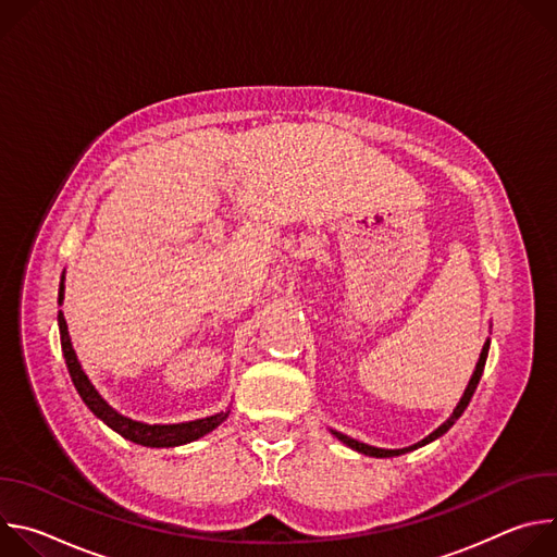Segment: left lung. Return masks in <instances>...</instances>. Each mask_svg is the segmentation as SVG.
<instances>
[{"mask_svg": "<svg viewBox=\"0 0 557 557\" xmlns=\"http://www.w3.org/2000/svg\"><path fill=\"white\" fill-rule=\"evenodd\" d=\"M487 352H490V339H487L485 346H483L481 359H479V363H475V370H473V374H471V379H469V383H467V387H465V394H462V399L458 401L456 410L451 412V417H449L443 425H438V428H436L430 436H425L423 441H419V443H414V445H410V447H404V449H381V447H372V445H366V443H361V441H355V438H350V436H346V434H342V432H335V430H333V434H335L342 443H346L348 447H352V449H357V451H361V454H366V456H374V458L401 456V454H408V451H412V449H419V447H423V445L436 441V438L443 436V434L462 417V412L467 410V406H469V401H471V396H473L475 387H479V381H481V376H483L485 361H487Z\"/></svg>", "mask_w": 557, "mask_h": 557, "instance_id": "1", "label": "left lung"}]
</instances>
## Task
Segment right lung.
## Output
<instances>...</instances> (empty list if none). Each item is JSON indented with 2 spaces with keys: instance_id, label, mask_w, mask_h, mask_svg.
<instances>
[{
  "instance_id": "add662e5",
  "label": "right lung",
  "mask_w": 557,
  "mask_h": 557,
  "mask_svg": "<svg viewBox=\"0 0 557 557\" xmlns=\"http://www.w3.org/2000/svg\"><path fill=\"white\" fill-rule=\"evenodd\" d=\"M63 275H61V284H59V306L63 301ZM59 322V335H61V350H63V359L67 366V372L72 376V383L82 396L84 404L92 410L95 417H99L108 428H112L114 432H119L123 438L145 445V447H178L191 441H198L200 436L213 432L226 417L228 412H220L213 417H205V419H196V421H187V423H172V425H149V423H140L134 419H127L123 414H119L114 408L108 406V401L103 396L95 389V385L90 383L88 374L84 372L82 363L76 359V352L72 348L70 335H67V324L63 320V312L59 310L57 314Z\"/></svg>"
}]
</instances>
